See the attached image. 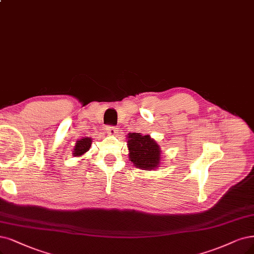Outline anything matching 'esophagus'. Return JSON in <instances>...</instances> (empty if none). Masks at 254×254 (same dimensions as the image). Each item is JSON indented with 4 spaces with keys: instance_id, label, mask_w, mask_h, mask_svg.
I'll list each match as a JSON object with an SVG mask.
<instances>
[{
    "instance_id": "obj_1",
    "label": "esophagus",
    "mask_w": 254,
    "mask_h": 254,
    "mask_svg": "<svg viewBox=\"0 0 254 254\" xmlns=\"http://www.w3.org/2000/svg\"><path fill=\"white\" fill-rule=\"evenodd\" d=\"M117 127H113V126H109L107 127V133L109 135H115L117 133Z\"/></svg>"
}]
</instances>
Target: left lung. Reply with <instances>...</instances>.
Returning <instances> with one entry per match:
<instances>
[{
	"label": "left lung",
	"instance_id": "obj_1",
	"mask_svg": "<svg viewBox=\"0 0 254 254\" xmlns=\"http://www.w3.org/2000/svg\"><path fill=\"white\" fill-rule=\"evenodd\" d=\"M127 147L129 160L141 170H154L160 161V147L149 136H142L140 133L128 134Z\"/></svg>",
	"mask_w": 254,
	"mask_h": 254
}]
</instances>
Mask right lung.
Returning <instances> with one entry per match:
<instances>
[{
	"instance_id": "obj_1",
	"label": "right lung",
	"mask_w": 254,
	"mask_h": 254,
	"mask_svg": "<svg viewBox=\"0 0 254 254\" xmlns=\"http://www.w3.org/2000/svg\"><path fill=\"white\" fill-rule=\"evenodd\" d=\"M91 143H92V139L89 137L79 139L76 142V145H75V147H74L73 155L74 156L83 155L87 151H89V148L91 147Z\"/></svg>"
}]
</instances>
